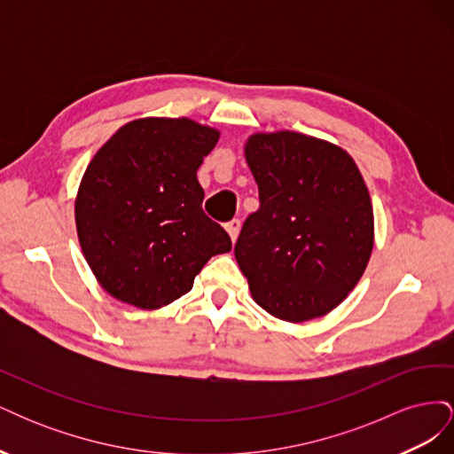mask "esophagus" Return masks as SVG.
<instances>
[{
  "mask_svg": "<svg viewBox=\"0 0 454 454\" xmlns=\"http://www.w3.org/2000/svg\"><path fill=\"white\" fill-rule=\"evenodd\" d=\"M225 231L229 232L231 240L237 242V237H239V232H240V222H239V219H232V222H229V223L225 225Z\"/></svg>",
  "mask_w": 454,
  "mask_h": 454,
  "instance_id": "1",
  "label": "esophagus"
}]
</instances>
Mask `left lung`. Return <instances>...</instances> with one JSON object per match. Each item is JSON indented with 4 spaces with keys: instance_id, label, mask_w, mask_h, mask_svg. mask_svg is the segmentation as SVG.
<instances>
[{
    "instance_id": "8db88e82",
    "label": "left lung",
    "mask_w": 454,
    "mask_h": 454,
    "mask_svg": "<svg viewBox=\"0 0 454 454\" xmlns=\"http://www.w3.org/2000/svg\"><path fill=\"white\" fill-rule=\"evenodd\" d=\"M259 210L244 222L235 257L255 303L274 318H320L348 297L375 242L373 204L345 149L294 130L244 144Z\"/></svg>"
}]
</instances>
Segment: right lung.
<instances>
[{
  "label": "right lung",
  "instance_id": "1",
  "mask_svg": "<svg viewBox=\"0 0 454 454\" xmlns=\"http://www.w3.org/2000/svg\"><path fill=\"white\" fill-rule=\"evenodd\" d=\"M219 130L189 117L122 125L92 157L75 197V227L94 278L121 303L157 310L185 295L217 254L222 225L202 212L197 170Z\"/></svg>",
  "mask_w": 454,
  "mask_h": 454
}]
</instances>
